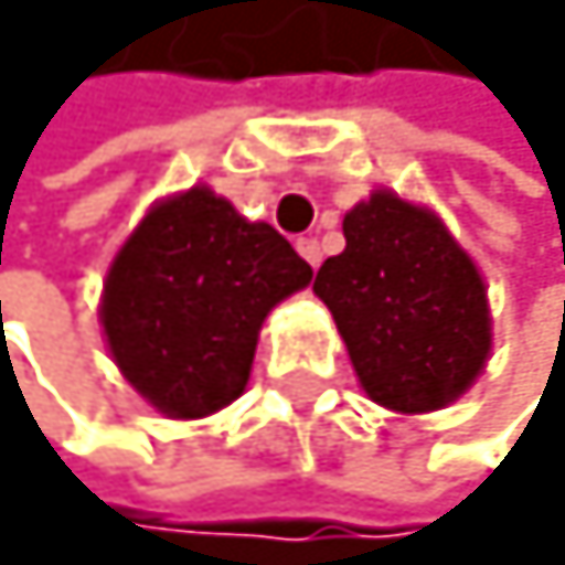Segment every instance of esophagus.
I'll list each match as a JSON object with an SVG mask.
<instances>
[{
    "instance_id": "esophagus-1",
    "label": "esophagus",
    "mask_w": 565,
    "mask_h": 565,
    "mask_svg": "<svg viewBox=\"0 0 565 565\" xmlns=\"http://www.w3.org/2000/svg\"><path fill=\"white\" fill-rule=\"evenodd\" d=\"M296 247H299V255L307 258V263H310L313 269L321 266V244H318V237H299Z\"/></svg>"
}]
</instances>
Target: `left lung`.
<instances>
[{"instance_id":"8db88e82","label":"left lung","mask_w":565,"mask_h":565,"mask_svg":"<svg viewBox=\"0 0 565 565\" xmlns=\"http://www.w3.org/2000/svg\"><path fill=\"white\" fill-rule=\"evenodd\" d=\"M343 237L313 291L369 398L430 413L468 391L489 358L486 285L468 252L427 207L387 189L350 211Z\"/></svg>"}]
</instances>
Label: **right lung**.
<instances>
[{
	"label": "right lung",
	"mask_w": 565,
	"mask_h": 565,
	"mask_svg": "<svg viewBox=\"0 0 565 565\" xmlns=\"http://www.w3.org/2000/svg\"><path fill=\"white\" fill-rule=\"evenodd\" d=\"M310 277L274 226L196 185L152 207L119 247L102 299L108 350L160 413L207 416L244 391L266 313Z\"/></svg>",
	"instance_id": "add662e5"
}]
</instances>
